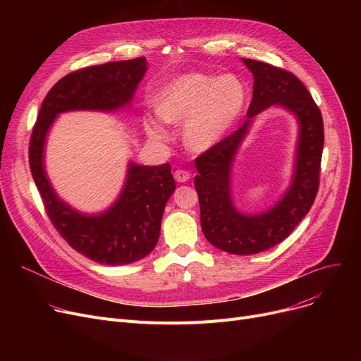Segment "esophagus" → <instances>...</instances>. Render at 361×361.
<instances>
[{"mask_svg":"<svg viewBox=\"0 0 361 361\" xmlns=\"http://www.w3.org/2000/svg\"><path fill=\"white\" fill-rule=\"evenodd\" d=\"M190 177H192L190 173H188V171H185V169H176L174 171V178L178 183H185V181L190 180Z\"/></svg>","mask_w":361,"mask_h":361,"instance_id":"esophagus-1","label":"esophagus"}]
</instances>
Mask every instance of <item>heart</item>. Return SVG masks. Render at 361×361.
Returning a JSON list of instances; mask_svg holds the SVG:
<instances>
[{
  "label": "heart",
  "instance_id": "obj_1",
  "mask_svg": "<svg viewBox=\"0 0 361 361\" xmlns=\"http://www.w3.org/2000/svg\"><path fill=\"white\" fill-rule=\"evenodd\" d=\"M245 104V87L234 74L216 75L187 73L166 83L157 97L155 116H146L143 126L150 139L169 140L165 123L183 124V142L193 152L218 145L240 118Z\"/></svg>",
  "mask_w": 361,
  "mask_h": 361
}]
</instances>
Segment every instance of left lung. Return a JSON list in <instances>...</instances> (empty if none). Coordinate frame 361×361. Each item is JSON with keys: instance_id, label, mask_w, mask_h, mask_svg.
Returning <instances> with one entry per match:
<instances>
[{"instance_id": "8db88e82", "label": "left lung", "mask_w": 361, "mask_h": 361, "mask_svg": "<svg viewBox=\"0 0 361 361\" xmlns=\"http://www.w3.org/2000/svg\"><path fill=\"white\" fill-rule=\"evenodd\" d=\"M253 74L247 120L231 136L206 150L195 162V187L202 231L212 245L231 255H256L286 240L307 215L319 188L324 150V120L312 94L293 73L268 63L241 59ZM271 106L288 110L299 124L292 183L281 199L259 214L241 213L232 197V166L257 113Z\"/></svg>"}]
</instances>
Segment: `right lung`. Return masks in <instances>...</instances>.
<instances>
[{
    "label": "right lung",
    "instance_id": "obj_1",
    "mask_svg": "<svg viewBox=\"0 0 361 361\" xmlns=\"http://www.w3.org/2000/svg\"><path fill=\"white\" fill-rule=\"evenodd\" d=\"M146 70L147 61L140 56L67 74L48 92L30 137L32 177L56 231L75 252L112 267L137 262L155 249L165 204L176 190L171 165L130 161L116 202L102 212L85 214L54 190L45 169V145L54 121L63 112L130 108Z\"/></svg>",
    "mask_w": 361,
    "mask_h": 361
}]
</instances>
